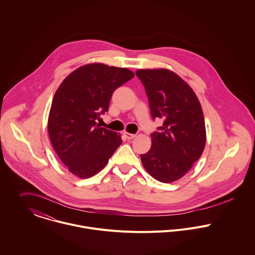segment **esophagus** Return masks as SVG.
Here are the masks:
<instances>
[{
    "label": "esophagus",
    "mask_w": 255,
    "mask_h": 255,
    "mask_svg": "<svg viewBox=\"0 0 255 255\" xmlns=\"http://www.w3.org/2000/svg\"><path fill=\"white\" fill-rule=\"evenodd\" d=\"M123 135H124L127 139H129V140L134 139V138L136 137V135H135V134H130V133H128V132H124V133H123Z\"/></svg>",
    "instance_id": "esophagus-1"
}]
</instances>
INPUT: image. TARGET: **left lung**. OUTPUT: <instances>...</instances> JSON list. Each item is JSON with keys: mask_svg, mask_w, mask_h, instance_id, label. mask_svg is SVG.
I'll use <instances>...</instances> for the list:
<instances>
[{"mask_svg": "<svg viewBox=\"0 0 255 255\" xmlns=\"http://www.w3.org/2000/svg\"><path fill=\"white\" fill-rule=\"evenodd\" d=\"M136 75L145 87L153 119L163 120L141 160L154 179L170 183L184 176L203 153L202 107L190 86L172 71L140 69Z\"/></svg>", "mask_w": 255, "mask_h": 255, "instance_id": "1", "label": "left lung"}]
</instances>
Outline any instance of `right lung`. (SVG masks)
<instances>
[{
	"mask_svg": "<svg viewBox=\"0 0 255 255\" xmlns=\"http://www.w3.org/2000/svg\"><path fill=\"white\" fill-rule=\"evenodd\" d=\"M126 68L93 63L72 72L56 91L48 117L52 146L70 172L90 178L107 164L121 136L97 120L108 111L113 92L131 80Z\"/></svg>",
	"mask_w": 255,
	"mask_h": 255,
	"instance_id": "add662e5",
	"label": "right lung"
}]
</instances>
